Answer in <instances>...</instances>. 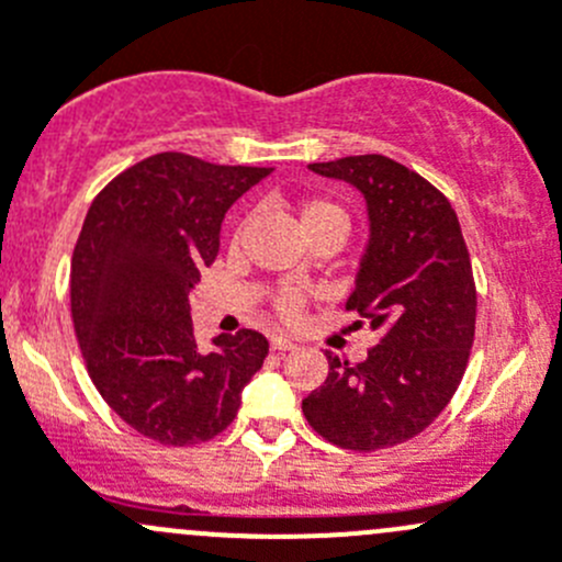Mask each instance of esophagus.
I'll return each mask as SVG.
<instances>
[{"label": "esophagus", "instance_id": "obj_1", "mask_svg": "<svg viewBox=\"0 0 562 562\" xmlns=\"http://www.w3.org/2000/svg\"><path fill=\"white\" fill-rule=\"evenodd\" d=\"M296 348V342L288 337H271V350H280V353H288V350Z\"/></svg>", "mask_w": 562, "mask_h": 562}]
</instances>
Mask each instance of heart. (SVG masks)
Segmentation results:
<instances>
[{
  "instance_id": "heart-1",
  "label": "heart",
  "mask_w": 562,
  "mask_h": 562,
  "mask_svg": "<svg viewBox=\"0 0 562 562\" xmlns=\"http://www.w3.org/2000/svg\"><path fill=\"white\" fill-rule=\"evenodd\" d=\"M299 223H302V231L310 236L315 234H337V236H348L350 231V214L342 203H337L334 198L326 195H310L299 203ZM247 228V220H241L236 225V239H241ZM271 307L274 313L282 317L285 323H296L304 313V296L299 291H277L274 299H271Z\"/></svg>"
}]
</instances>
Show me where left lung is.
I'll use <instances>...</instances> for the list:
<instances>
[{
  "label": "left lung",
  "mask_w": 562,
  "mask_h": 562,
  "mask_svg": "<svg viewBox=\"0 0 562 562\" xmlns=\"http://www.w3.org/2000/svg\"><path fill=\"white\" fill-rule=\"evenodd\" d=\"M367 198L370 247L345 310L381 331L361 364L328 353L302 411L328 443L381 451L416 438L451 402L475 337V280L449 198L383 155L313 162Z\"/></svg>",
  "instance_id": "1"
}]
</instances>
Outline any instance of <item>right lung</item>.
<instances>
[{
  "label": "right lung",
  "mask_w": 562,
  "mask_h": 562,
  "mask_svg": "<svg viewBox=\"0 0 562 562\" xmlns=\"http://www.w3.org/2000/svg\"><path fill=\"white\" fill-rule=\"evenodd\" d=\"M269 173L160 151L108 181L89 206L72 249V326L94 389L144 438H217L263 367L269 342L252 328L198 350L190 291L217 258L231 203Z\"/></svg>",
  "instance_id": "1"
}]
</instances>
